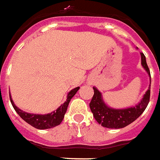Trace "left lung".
<instances>
[{
    "label": "left lung",
    "mask_w": 160,
    "mask_h": 160,
    "mask_svg": "<svg viewBox=\"0 0 160 160\" xmlns=\"http://www.w3.org/2000/svg\"><path fill=\"white\" fill-rule=\"evenodd\" d=\"M141 54V64L145 71L148 73L149 76L151 85L150 71L148 69V64L146 62V58L144 54ZM149 85V86H150ZM94 96L90 103V108L91 112L96 122L99 124H102V127L107 128H122L131 124L141 116L146 107L148 106L150 98V87L145 92L142 100L137 105L133 107H129L122 109H116L109 107L105 103L102 94L97 90L96 87H93Z\"/></svg>",
    "instance_id": "8db88e82"
}]
</instances>
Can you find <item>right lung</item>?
<instances>
[{"mask_svg": "<svg viewBox=\"0 0 160 160\" xmlns=\"http://www.w3.org/2000/svg\"><path fill=\"white\" fill-rule=\"evenodd\" d=\"M79 89L80 87H76V88L71 90L67 95V99L64 103H63L60 107H58L55 111H53L51 113H48V114H33V113L23 112L22 110L19 109L16 106L15 103L12 101L11 95H10V100L12 102V107L15 109L17 113L26 122H28L37 129H48L54 128L61 123V122L63 121L64 118V114L66 112L70 100L79 91Z\"/></svg>", "mask_w": 160, "mask_h": 160, "instance_id": "obj_1", "label": "right lung"}]
</instances>
